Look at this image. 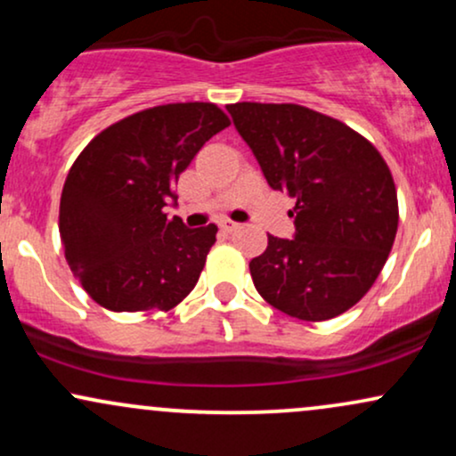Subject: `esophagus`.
Listing matches in <instances>:
<instances>
[{
  "instance_id": "34e87169",
  "label": "esophagus",
  "mask_w": 456,
  "mask_h": 456,
  "mask_svg": "<svg viewBox=\"0 0 456 456\" xmlns=\"http://www.w3.org/2000/svg\"><path fill=\"white\" fill-rule=\"evenodd\" d=\"M221 229L224 233H233V232H238V229H240V223L224 218V221H221Z\"/></svg>"
}]
</instances>
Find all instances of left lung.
Masks as SVG:
<instances>
[{
    "mask_svg": "<svg viewBox=\"0 0 456 456\" xmlns=\"http://www.w3.org/2000/svg\"><path fill=\"white\" fill-rule=\"evenodd\" d=\"M268 184L296 199L294 238L268 235L255 289L302 322L352 308L384 268L399 224L390 169L355 130L300 104H229Z\"/></svg>",
    "mask_w": 456,
    "mask_h": 456,
    "instance_id": "obj_1",
    "label": "left lung"
}]
</instances>
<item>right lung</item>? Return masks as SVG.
<instances>
[{
  "label": "right lung",
  "instance_id": "right-lung-1",
  "mask_svg": "<svg viewBox=\"0 0 456 456\" xmlns=\"http://www.w3.org/2000/svg\"><path fill=\"white\" fill-rule=\"evenodd\" d=\"M229 126L212 102L160 104L102 130L78 154L60 203L66 261L102 308L169 311L195 289L216 242L214 223L191 229L167 208L208 139Z\"/></svg>",
  "mask_w": 456,
  "mask_h": 456
}]
</instances>
